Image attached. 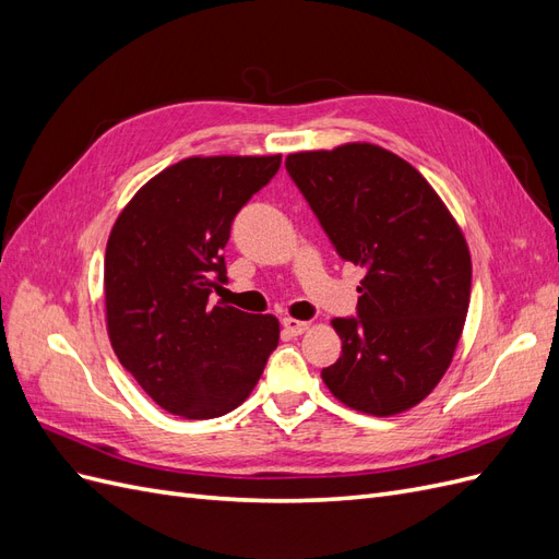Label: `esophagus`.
Instances as JSON below:
<instances>
[{
    "instance_id": "1",
    "label": "esophagus",
    "mask_w": 559,
    "mask_h": 559,
    "mask_svg": "<svg viewBox=\"0 0 559 559\" xmlns=\"http://www.w3.org/2000/svg\"><path fill=\"white\" fill-rule=\"evenodd\" d=\"M282 326L289 331L292 335H300L310 329V321H302V319H294V317H284L282 319Z\"/></svg>"
}]
</instances>
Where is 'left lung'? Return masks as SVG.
<instances>
[{
    "label": "left lung",
    "mask_w": 559,
    "mask_h": 559,
    "mask_svg": "<svg viewBox=\"0 0 559 559\" xmlns=\"http://www.w3.org/2000/svg\"><path fill=\"white\" fill-rule=\"evenodd\" d=\"M286 170L337 253L366 270L359 319H331L343 352L321 380L352 411H411L441 382L464 331L471 253L460 224L408 160L378 144L298 151Z\"/></svg>",
    "instance_id": "8db88e82"
}]
</instances>
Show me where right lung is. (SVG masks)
<instances>
[{
  "label": "right lung",
  "mask_w": 559,
  "mask_h": 559,
  "mask_svg": "<svg viewBox=\"0 0 559 559\" xmlns=\"http://www.w3.org/2000/svg\"><path fill=\"white\" fill-rule=\"evenodd\" d=\"M280 163L282 154L183 158L151 177L109 233V343L144 392L177 417L238 408L280 343L275 314L210 306L226 282L222 249L233 218Z\"/></svg>",
  "instance_id": "right-lung-1"
}]
</instances>
